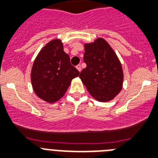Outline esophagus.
Returning <instances> with one entry per match:
<instances>
[{
	"label": "esophagus",
	"instance_id": "1",
	"mask_svg": "<svg viewBox=\"0 0 158 158\" xmlns=\"http://www.w3.org/2000/svg\"><path fill=\"white\" fill-rule=\"evenodd\" d=\"M76 68H77V69L79 71V72H81V65H77L76 66Z\"/></svg>",
	"mask_w": 158,
	"mask_h": 158
}]
</instances>
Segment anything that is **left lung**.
<instances>
[{"instance_id": "obj_1", "label": "left lung", "mask_w": 158, "mask_h": 158, "mask_svg": "<svg viewBox=\"0 0 158 158\" xmlns=\"http://www.w3.org/2000/svg\"><path fill=\"white\" fill-rule=\"evenodd\" d=\"M84 46V62L87 66L79 75L82 83L96 100H113L120 93L123 83V71L118 56L102 38Z\"/></svg>"}]
</instances>
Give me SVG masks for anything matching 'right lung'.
I'll return each mask as SVG.
<instances>
[{
	"label": "right lung",
	"mask_w": 158,
	"mask_h": 158,
	"mask_svg": "<svg viewBox=\"0 0 158 158\" xmlns=\"http://www.w3.org/2000/svg\"><path fill=\"white\" fill-rule=\"evenodd\" d=\"M79 71L70 64L69 56L63 51L62 40L54 39L38 54L31 72L35 93L47 103L58 101L65 95Z\"/></svg>",
	"instance_id": "obj_1"
}]
</instances>
